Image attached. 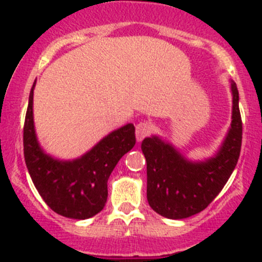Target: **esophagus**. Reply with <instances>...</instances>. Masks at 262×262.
I'll return each instance as SVG.
<instances>
[{
	"label": "esophagus",
	"instance_id": "1",
	"mask_svg": "<svg viewBox=\"0 0 262 262\" xmlns=\"http://www.w3.org/2000/svg\"><path fill=\"white\" fill-rule=\"evenodd\" d=\"M149 133H150V125L149 123H147V121H141V123L136 126V137L138 142L143 141V138H146Z\"/></svg>",
	"mask_w": 262,
	"mask_h": 262
}]
</instances>
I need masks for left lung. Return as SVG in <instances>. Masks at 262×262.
<instances>
[{
    "label": "left lung",
    "mask_w": 262,
    "mask_h": 262,
    "mask_svg": "<svg viewBox=\"0 0 262 262\" xmlns=\"http://www.w3.org/2000/svg\"><path fill=\"white\" fill-rule=\"evenodd\" d=\"M232 121L223 142L212 157L192 161L160 136L142 142L147 161V200L168 219H184L204 210L221 192L238 161L242 120L236 83L231 81Z\"/></svg>",
    "instance_id": "1"
}]
</instances>
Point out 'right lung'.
<instances>
[{"instance_id":"right-lung-1","label":"right lung","mask_w":262,"mask_h":262,"mask_svg":"<svg viewBox=\"0 0 262 262\" xmlns=\"http://www.w3.org/2000/svg\"><path fill=\"white\" fill-rule=\"evenodd\" d=\"M35 83L29 95L24 125V156L31 180L53 212L66 218H91L104 209L109 176L119 160L136 144V129L132 123L115 129L75 160L53 157L36 137L33 113Z\"/></svg>"}]
</instances>
